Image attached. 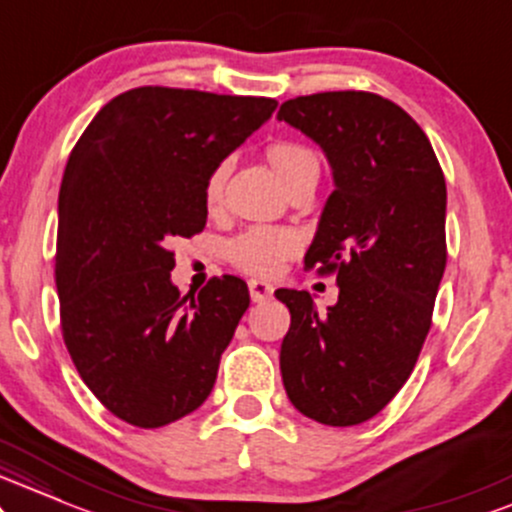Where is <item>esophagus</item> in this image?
<instances>
[{
    "label": "esophagus",
    "mask_w": 512,
    "mask_h": 512,
    "mask_svg": "<svg viewBox=\"0 0 512 512\" xmlns=\"http://www.w3.org/2000/svg\"><path fill=\"white\" fill-rule=\"evenodd\" d=\"M249 294L254 302H263V299H268L273 294V285L266 280H249Z\"/></svg>",
    "instance_id": "obj_1"
}]
</instances>
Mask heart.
I'll list each match as a JSON object with an SVG mask.
<instances>
[{"mask_svg": "<svg viewBox=\"0 0 512 512\" xmlns=\"http://www.w3.org/2000/svg\"><path fill=\"white\" fill-rule=\"evenodd\" d=\"M268 160L273 170L282 179V184L290 186L299 174L304 172H318V158L314 150L299 143L280 141L268 148ZM227 174H230V165L222 162L210 172L206 182V203L210 208L218 206L225 194ZM299 251V237L290 230H275V227H251L234 237L227 244V256L237 268L246 270L254 275H273L282 268L287 258Z\"/></svg>", "mask_w": 512, "mask_h": 512, "instance_id": "b5f03b06", "label": "heart"}]
</instances>
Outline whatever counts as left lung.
Wrapping results in <instances>:
<instances>
[{
  "mask_svg": "<svg viewBox=\"0 0 512 512\" xmlns=\"http://www.w3.org/2000/svg\"><path fill=\"white\" fill-rule=\"evenodd\" d=\"M280 122L326 153L333 194L306 268L338 273V302L278 290L292 323L280 347L287 398L304 417L354 426L410 378L446 270V179L429 138L402 107L364 90L282 102Z\"/></svg>",
  "mask_w": 512,
  "mask_h": 512,
  "instance_id": "1",
  "label": "left lung"
}]
</instances>
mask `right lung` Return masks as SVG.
I'll use <instances>...</instances> for the list:
<instances>
[{
  "label": "right lung",
  "instance_id": "1",
  "mask_svg": "<svg viewBox=\"0 0 512 512\" xmlns=\"http://www.w3.org/2000/svg\"><path fill=\"white\" fill-rule=\"evenodd\" d=\"M275 107L143 86L107 102L71 150L54 258L62 335L83 383L124 422H177L215 386L249 287L222 275L182 294L170 244L206 227L210 172Z\"/></svg>",
  "mask_w": 512,
  "mask_h": 512
}]
</instances>
